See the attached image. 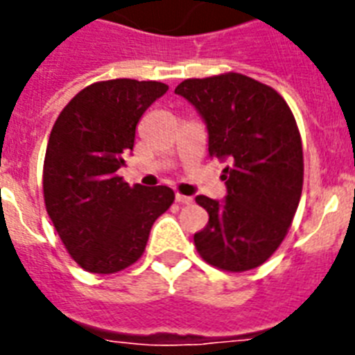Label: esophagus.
I'll use <instances>...</instances> for the list:
<instances>
[{
    "instance_id": "34e87169",
    "label": "esophagus",
    "mask_w": 355,
    "mask_h": 355,
    "mask_svg": "<svg viewBox=\"0 0 355 355\" xmlns=\"http://www.w3.org/2000/svg\"><path fill=\"white\" fill-rule=\"evenodd\" d=\"M175 200H177L178 205H191V202H193V199H191V197H188V195H182V193L175 195Z\"/></svg>"
}]
</instances>
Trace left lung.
<instances>
[{
	"mask_svg": "<svg viewBox=\"0 0 355 355\" xmlns=\"http://www.w3.org/2000/svg\"><path fill=\"white\" fill-rule=\"evenodd\" d=\"M175 94L205 119L211 158L227 162V197H195L210 216L193 236L197 252L217 269H256L280 247L302 195V141L291 108L241 73L186 79Z\"/></svg>",
	"mask_w": 355,
	"mask_h": 355,
	"instance_id": "left-lung-1",
	"label": "left lung"
}]
</instances>
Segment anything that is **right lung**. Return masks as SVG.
<instances>
[{"instance_id":"1","label":"right lung","mask_w":355,"mask_h":355,"mask_svg":"<svg viewBox=\"0 0 355 355\" xmlns=\"http://www.w3.org/2000/svg\"><path fill=\"white\" fill-rule=\"evenodd\" d=\"M166 92L156 80L94 83L53 125L44 160L47 216L69 256L90 272L110 275L138 261L153 223L175 200L167 186H128L118 175L139 118Z\"/></svg>"}]
</instances>
